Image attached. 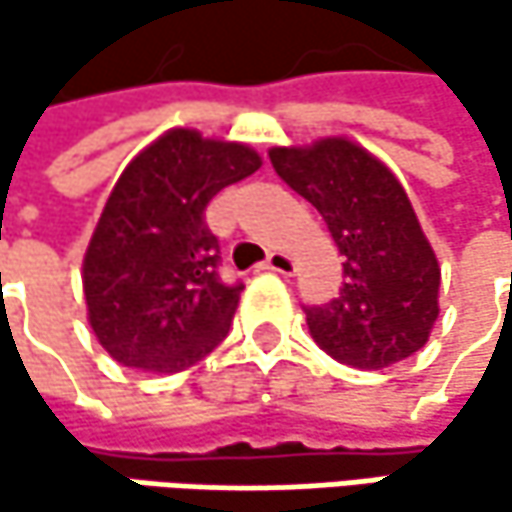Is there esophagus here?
I'll return each mask as SVG.
<instances>
[{"mask_svg": "<svg viewBox=\"0 0 512 512\" xmlns=\"http://www.w3.org/2000/svg\"><path fill=\"white\" fill-rule=\"evenodd\" d=\"M260 269H269V272H281V275H290L293 272V257L284 255V252H269V257L260 263Z\"/></svg>", "mask_w": 512, "mask_h": 512, "instance_id": "1", "label": "esophagus"}]
</instances>
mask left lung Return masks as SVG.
<instances>
[{
	"label": "left lung",
	"mask_w": 512,
	"mask_h": 512,
	"mask_svg": "<svg viewBox=\"0 0 512 512\" xmlns=\"http://www.w3.org/2000/svg\"><path fill=\"white\" fill-rule=\"evenodd\" d=\"M269 162L317 207L344 255L338 299L305 305L320 350L364 370L418 353L439 317L442 272L400 180L347 139L272 148Z\"/></svg>",
	"instance_id": "8db88e82"
}]
</instances>
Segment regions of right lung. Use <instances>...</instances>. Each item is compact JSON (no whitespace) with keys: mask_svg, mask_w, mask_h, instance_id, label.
Listing matches in <instances>:
<instances>
[{"mask_svg":"<svg viewBox=\"0 0 512 512\" xmlns=\"http://www.w3.org/2000/svg\"><path fill=\"white\" fill-rule=\"evenodd\" d=\"M257 168L252 148L195 130L165 133L124 168L82 263L91 329L115 361L177 373L222 344L243 281L219 275L204 210Z\"/></svg>","mask_w":512,"mask_h":512,"instance_id":"obj_1","label":"right lung"}]
</instances>
